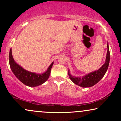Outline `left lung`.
<instances>
[{
  "label": "left lung",
  "instance_id": "left-lung-1",
  "mask_svg": "<svg viewBox=\"0 0 121 121\" xmlns=\"http://www.w3.org/2000/svg\"><path fill=\"white\" fill-rule=\"evenodd\" d=\"M109 59H110V53L109 51L108 45L107 44V52L106 56V62L99 70L88 73L84 77H76L72 76L70 75L69 71V75L71 80L76 85L82 87H89L96 84L101 78L104 77L106 73V71L108 67Z\"/></svg>",
  "mask_w": 121,
  "mask_h": 121
}]
</instances>
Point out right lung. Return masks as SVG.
Masks as SVG:
<instances>
[{
	"label": "right lung",
	"mask_w": 121,
	"mask_h": 121,
	"mask_svg": "<svg viewBox=\"0 0 121 121\" xmlns=\"http://www.w3.org/2000/svg\"><path fill=\"white\" fill-rule=\"evenodd\" d=\"M9 60L11 70L15 76L24 85L30 87H35L44 83L49 78L54 64L52 62L45 72L42 74H36L27 71L16 63L13 57L12 49L9 52Z\"/></svg>",
	"instance_id": "1"
}]
</instances>
